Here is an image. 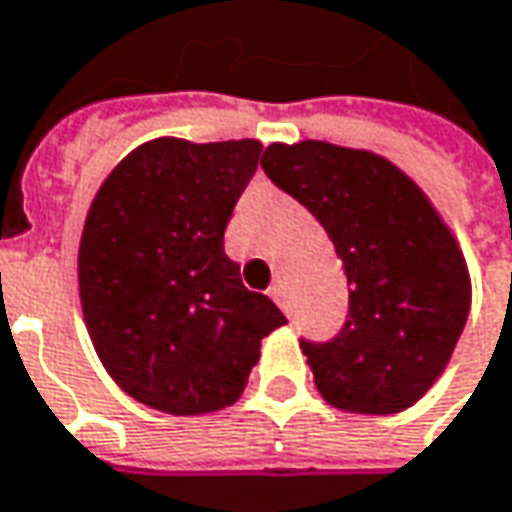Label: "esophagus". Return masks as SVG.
Listing matches in <instances>:
<instances>
[{"mask_svg":"<svg viewBox=\"0 0 512 512\" xmlns=\"http://www.w3.org/2000/svg\"><path fill=\"white\" fill-rule=\"evenodd\" d=\"M267 293H270V299H273V302H276V305L282 307V310H287V299H285V287L279 285V282H276V285L270 287V290H267Z\"/></svg>","mask_w":512,"mask_h":512,"instance_id":"1","label":"esophagus"}]
</instances>
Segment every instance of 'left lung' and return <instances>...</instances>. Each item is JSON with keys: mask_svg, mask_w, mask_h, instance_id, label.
I'll use <instances>...</instances> for the list:
<instances>
[{"mask_svg": "<svg viewBox=\"0 0 512 512\" xmlns=\"http://www.w3.org/2000/svg\"><path fill=\"white\" fill-rule=\"evenodd\" d=\"M262 168L325 227L350 285L342 333L302 339L322 399L362 416L413 407L444 373L470 313L453 230L422 187L370 150L273 142Z\"/></svg>", "mask_w": 512, "mask_h": 512, "instance_id": "left-lung-1", "label": "left lung"}]
</instances>
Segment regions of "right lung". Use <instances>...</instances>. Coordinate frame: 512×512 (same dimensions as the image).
<instances>
[{"label": "right lung", "mask_w": 512, "mask_h": 512, "mask_svg": "<svg viewBox=\"0 0 512 512\" xmlns=\"http://www.w3.org/2000/svg\"><path fill=\"white\" fill-rule=\"evenodd\" d=\"M262 142L150 139L110 170L79 242V299L110 379L170 416L242 396L262 339L287 325L242 285L225 227Z\"/></svg>", "instance_id": "add662e5"}]
</instances>
